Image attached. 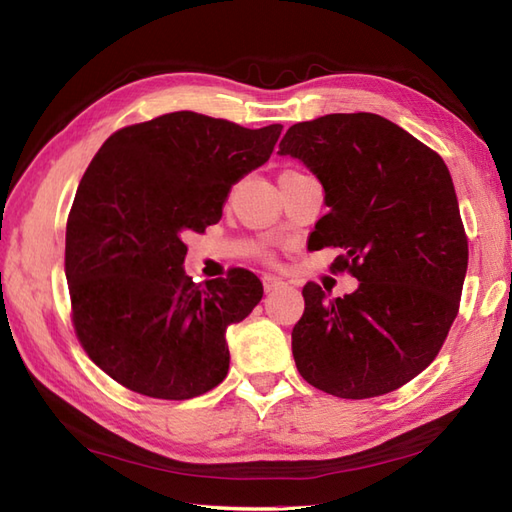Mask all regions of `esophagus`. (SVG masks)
Wrapping results in <instances>:
<instances>
[{"label": "esophagus", "instance_id": "1", "mask_svg": "<svg viewBox=\"0 0 512 512\" xmlns=\"http://www.w3.org/2000/svg\"><path fill=\"white\" fill-rule=\"evenodd\" d=\"M281 286H284V281H281L279 277H273V275H266L264 277V290L266 292H273V290H277Z\"/></svg>", "mask_w": 512, "mask_h": 512}]
</instances>
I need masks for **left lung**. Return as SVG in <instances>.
Listing matches in <instances>:
<instances>
[{"mask_svg":"<svg viewBox=\"0 0 512 512\" xmlns=\"http://www.w3.org/2000/svg\"><path fill=\"white\" fill-rule=\"evenodd\" d=\"M281 156L325 191L312 250L343 248L334 270L358 279L330 299L303 286L292 328L299 374L325 394L374 398L429 367L458 317L469 242L451 173L436 151L378 114H328L292 125Z\"/></svg>","mask_w":512,"mask_h":512,"instance_id":"left-lung-1","label":"left lung"}]
</instances>
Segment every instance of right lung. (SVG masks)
<instances>
[{
    "mask_svg": "<svg viewBox=\"0 0 512 512\" xmlns=\"http://www.w3.org/2000/svg\"><path fill=\"white\" fill-rule=\"evenodd\" d=\"M281 129L173 112L118 129L90 162L65 228V277L76 336L116 383L187 400L226 378V328L264 286L244 268L193 284L184 235L220 222L231 187L264 165Z\"/></svg>",
    "mask_w": 512,
    "mask_h": 512,
    "instance_id": "add662e5",
    "label": "right lung"
}]
</instances>
